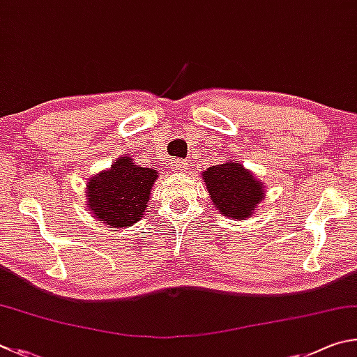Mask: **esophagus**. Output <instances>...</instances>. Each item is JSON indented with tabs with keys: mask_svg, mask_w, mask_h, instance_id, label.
Segmentation results:
<instances>
[{
	"mask_svg": "<svg viewBox=\"0 0 357 357\" xmlns=\"http://www.w3.org/2000/svg\"><path fill=\"white\" fill-rule=\"evenodd\" d=\"M172 169H174V172H178V174H186V172H188L190 166H188V162H186V161H182V160H175V161L172 162Z\"/></svg>",
	"mask_w": 357,
	"mask_h": 357,
	"instance_id": "obj_1",
	"label": "esophagus"
}]
</instances>
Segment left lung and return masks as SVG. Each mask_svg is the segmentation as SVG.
I'll use <instances>...</instances> for the list:
<instances>
[{
	"label": "left lung",
	"mask_w": 357,
	"mask_h": 357,
	"mask_svg": "<svg viewBox=\"0 0 357 357\" xmlns=\"http://www.w3.org/2000/svg\"><path fill=\"white\" fill-rule=\"evenodd\" d=\"M210 201L220 215L243 221L255 215L265 199V183L255 177L240 161L227 160L201 174Z\"/></svg>",
	"instance_id": "obj_1"
}]
</instances>
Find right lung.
Here are the masks:
<instances>
[{"label": "right lung", "instance_id": "right-lung-1", "mask_svg": "<svg viewBox=\"0 0 357 357\" xmlns=\"http://www.w3.org/2000/svg\"><path fill=\"white\" fill-rule=\"evenodd\" d=\"M158 175L152 166L142 167L128 155L119 156L109 169L87 180V211L108 227H130L146 215Z\"/></svg>", "mask_w": 357, "mask_h": 357}]
</instances>
